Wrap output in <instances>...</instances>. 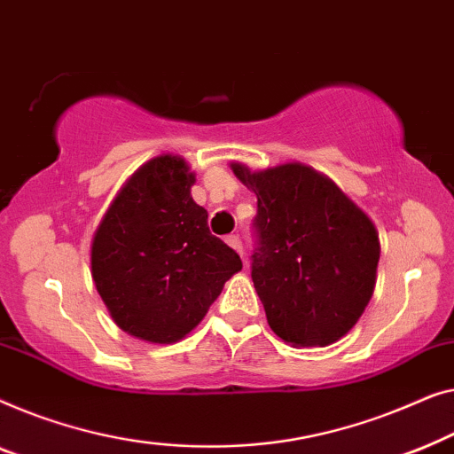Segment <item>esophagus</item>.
Wrapping results in <instances>:
<instances>
[{
    "label": "esophagus",
    "instance_id": "obj_1",
    "mask_svg": "<svg viewBox=\"0 0 454 454\" xmlns=\"http://www.w3.org/2000/svg\"><path fill=\"white\" fill-rule=\"evenodd\" d=\"M226 242H228V247H232L236 253H240V254H242V242H240L239 236L230 234V236H226Z\"/></svg>",
    "mask_w": 454,
    "mask_h": 454
}]
</instances>
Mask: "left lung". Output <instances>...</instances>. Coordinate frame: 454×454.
<instances>
[{"mask_svg":"<svg viewBox=\"0 0 454 454\" xmlns=\"http://www.w3.org/2000/svg\"><path fill=\"white\" fill-rule=\"evenodd\" d=\"M230 168L257 195L251 276L273 333L296 348L340 341L374 294L380 240L372 220L309 164Z\"/></svg>","mask_w":454,"mask_h":454,"instance_id":"1","label":"left lung"}]
</instances>
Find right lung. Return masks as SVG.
<instances>
[{
	"mask_svg": "<svg viewBox=\"0 0 454 454\" xmlns=\"http://www.w3.org/2000/svg\"><path fill=\"white\" fill-rule=\"evenodd\" d=\"M195 172L176 154L150 158L127 178L94 232V286L119 329L176 343L207 315L242 261L207 228L191 197Z\"/></svg>",
	"mask_w": 454,
	"mask_h": 454,
	"instance_id": "right-lung-1",
	"label": "right lung"
}]
</instances>
